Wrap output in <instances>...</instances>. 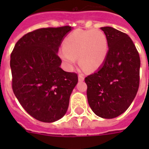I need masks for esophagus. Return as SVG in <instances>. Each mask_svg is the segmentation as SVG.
<instances>
[{
  "mask_svg": "<svg viewBox=\"0 0 149 149\" xmlns=\"http://www.w3.org/2000/svg\"><path fill=\"white\" fill-rule=\"evenodd\" d=\"M78 79H79V81L82 82L84 80V76L83 74H79L78 76Z\"/></svg>",
  "mask_w": 149,
  "mask_h": 149,
  "instance_id": "34e87169",
  "label": "esophagus"
}]
</instances>
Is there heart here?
Returning <instances> with one entry per match:
<instances>
[{"label": "heart", "mask_w": 149, "mask_h": 149, "mask_svg": "<svg viewBox=\"0 0 149 149\" xmlns=\"http://www.w3.org/2000/svg\"><path fill=\"white\" fill-rule=\"evenodd\" d=\"M108 51L106 36L99 30L76 31L63 42L59 57L69 68L79 59L80 66L86 71H94L104 63Z\"/></svg>", "instance_id": "obj_1"}]
</instances>
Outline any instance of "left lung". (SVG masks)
I'll use <instances>...</instances> for the list:
<instances>
[{"label":"left lung","mask_w":149,"mask_h":149,"mask_svg":"<svg viewBox=\"0 0 149 149\" xmlns=\"http://www.w3.org/2000/svg\"><path fill=\"white\" fill-rule=\"evenodd\" d=\"M107 39V58L97 72L85 78L87 100L95 114L111 119L120 115L134 99L139 87L140 57L127 34L102 27Z\"/></svg>","instance_id":"left-lung-1"}]
</instances>
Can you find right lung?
Returning <instances> with one entry per match:
<instances>
[{"mask_svg": "<svg viewBox=\"0 0 149 149\" xmlns=\"http://www.w3.org/2000/svg\"><path fill=\"white\" fill-rule=\"evenodd\" d=\"M71 30L63 26L29 32L10 55L13 92L27 113L42 122H54L65 115L78 82L77 73L61 69L57 55Z\"/></svg>", "mask_w": 149, "mask_h": 149, "instance_id": "obj_1", "label": "right lung"}]
</instances>
